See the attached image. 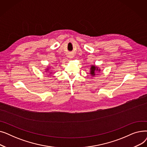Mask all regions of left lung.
<instances>
[{
    "label": "left lung",
    "instance_id": "1",
    "mask_svg": "<svg viewBox=\"0 0 147 147\" xmlns=\"http://www.w3.org/2000/svg\"><path fill=\"white\" fill-rule=\"evenodd\" d=\"M96 68H96L95 66H94V65H92V67H91V68H90V74H92V75H93V76H94V75H95V71L96 70ZM98 70V69H96V71Z\"/></svg>",
    "mask_w": 147,
    "mask_h": 147
}]
</instances>
